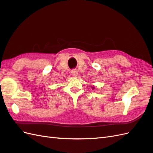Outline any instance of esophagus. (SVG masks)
<instances>
[{
  "label": "esophagus",
  "instance_id": "34e87169",
  "mask_svg": "<svg viewBox=\"0 0 153 153\" xmlns=\"http://www.w3.org/2000/svg\"><path fill=\"white\" fill-rule=\"evenodd\" d=\"M71 73H72L73 76H76L78 75V71H77V69H73L72 71H71Z\"/></svg>",
  "mask_w": 153,
  "mask_h": 153
}]
</instances>
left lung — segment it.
<instances>
[{
	"label": "left lung",
	"instance_id": "8db88e82",
	"mask_svg": "<svg viewBox=\"0 0 153 153\" xmlns=\"http://www.w3.org/2000/svg\"><path fill=\"white\" fill-rule=\"evenodd\" d=\"M93 89H94V88H93Z\"/></svg>",
	"mask_w": 153,
	"mask_h": 153
}]
</instances>
